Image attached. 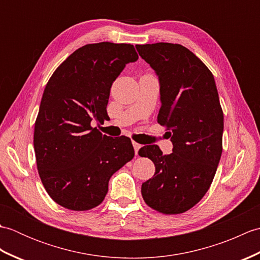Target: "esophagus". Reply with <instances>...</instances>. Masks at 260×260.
<instances>
[{
  "mask_svg": "<svg viewBox=\"0 0 260 260\" xmlns=\"http://www.w3.org/2000/svg\"><path fill=\"white\" fill-rule=\"evenodd\" d=\"M133 146H134V150H135V154L137 155V153H139V150L141 148V145L139 144V143L133 142Z\"/></svg>",
  "mask_w": 260,
  "mask_h": 260,
  "instance_id": "esophagus-1",
  "label": "esophagus"
}]
</instances>
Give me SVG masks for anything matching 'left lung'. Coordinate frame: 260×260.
<instances>
[{
  "instance_id": "8db88e82",
  "label": "left lung",
  "mask_w": 260,
  "mask_h": 260,
  "mask_svg": "<svg viewBox=\"0 0 260 260\" xmlns=\"http://www.w3.org/2000/svg\"><path fill=\"white\" fill-rule=\"evenodd\" d=\"M158 76L161 108L157 123L170 131L173 152L143 146L141 156L155 165L142 184L148 207L164 214L183 213L212 183L222 153L223 113L211 71L189 49L174 43L136 45Z\"/></svg>"
}]
</instances>
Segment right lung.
Masks as SVG:
<instances>
[{
    "instance_id": "add662e5",
    "label": "right lung",
    "mask_w": 260,
    "mask_h": 260,
    "mask_svg": "<svg viewBox=\"0 0 260 260\" xmlns=\"http://www.w3.org/2000/svg\"><path fill=\"white\" fill-rule=\"evenodd\" d=\"M139 59L133 45L99 42L71 53L49 79L35 124L37 168L54 202L86 211L99 206L116 171L134 157L131 139L103 135L110 87Z\"/></svg>"
}]
</instances>
